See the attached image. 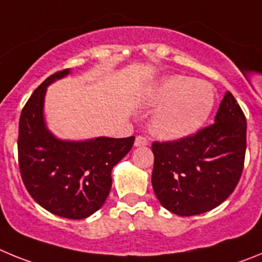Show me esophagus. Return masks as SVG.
<instances>
[{
  "mask_svg": "<svg viewBox=\"0 0 262 262\" xmlns=\"http://www.w3.org/2000/svg\"><path fill=\"white\" fill-rule=\"evenodd\" d=\"M144 145H148L147 138H145V136H142V135L136 136L135 147H144Z\"/></svg>",
  "mask_w": 262,
  "mask_h": 262,
  "instance_id": "esophagus-1",
  "label": "esophagus"
}]
</instances>
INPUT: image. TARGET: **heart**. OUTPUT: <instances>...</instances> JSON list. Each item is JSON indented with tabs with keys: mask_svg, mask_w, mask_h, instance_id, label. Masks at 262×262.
<instances>
[{
	"mask_svg": "<svg viewBox=\"0 0 262 262\" xmlns=\"http://www.w3.org/2000/svg\"><path fill=\"white\" fill-rule=\"evenodd\" d=\"M148 106H159L149 129L166 140L193 135L202 128L215 106V90L209 82L186 76H169L148 90Z\"/></svg>",
	"mask_w": 262,
	"mask_h": 262,
	"instance_id": "obj_1",
	"label": "heart"
}]
</instances>
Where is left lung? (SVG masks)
Wrapping results in <instances>:
<instances>
[{"instance_id": "1", "label": "left lung", "mask_w": 262, "mask_h": 262, "mask_svg": "<svg viewBox=\"0 0 262 262\" xmlns=\"http://www.w3.org/2000/svg\"><path fill=\"white\" fill-rule=\"evenodd\" d=\"M245 149L247 119L235 97L226 92L214 123L186 138L152 143L157 200L180 216L215 209L239 184Z\"/></svg>"}]
</instances>
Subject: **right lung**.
Instances as JSON below:
<instances>
[{
  "label": "right lung",
  "mask_w": 262,
  "mask_h": 262,
  "mask_svg": "<svg viewBox=\"0 0 262 262\" xmlns=\"http://www.w3.org/2000/svg\"><path fill=\"white\" fill-rule=\"evenodd\" d=\"M62 69L46 78L31 94L19 118L18 163L30 195L57 216L84 219L99 210L110 193L111 170L133 148L135 136L67 142L46 127L43 106L47 86L64 77Z\"/></svg>",
  "instance_id": "1"
}]
</instances>
